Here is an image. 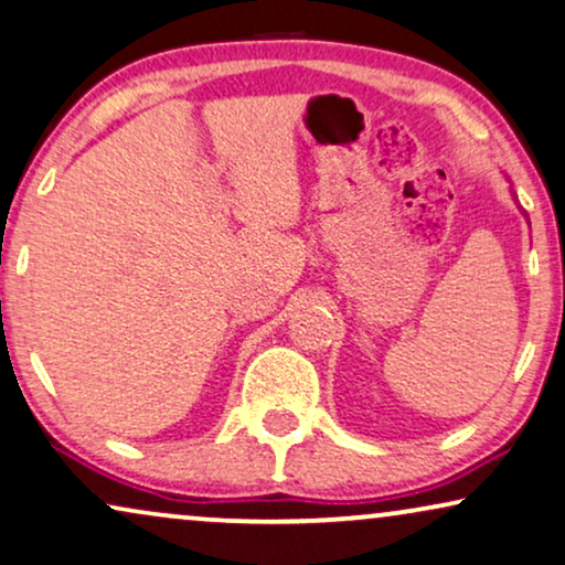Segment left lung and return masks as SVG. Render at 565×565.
Wrapping results in <instances>:
<instances>
[{"mask_svg": "<svg viewBox=\"0 0 565 565\" xmlns=\"http://www.w3.org/2000/svg\"><path fill=\"white\" fill-rule=\"evenodd\" d=\"M524 216H527V214H524Z\"/></svg>", "mask_w": 565, "mask_h": 565, "instance_id": "obj_1", "label": "left lung"}]
</instances>
